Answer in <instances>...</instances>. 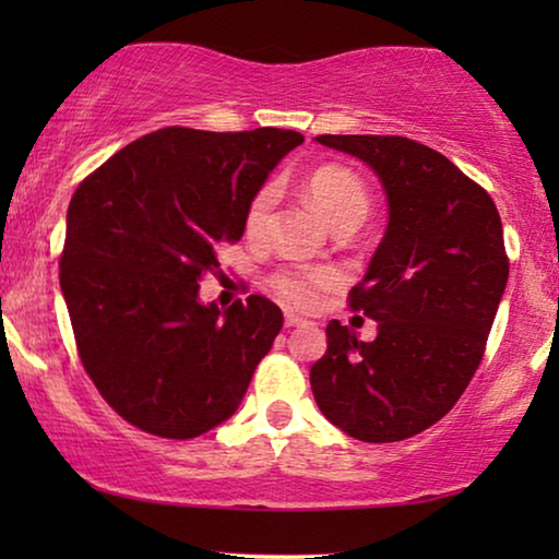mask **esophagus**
<instances>
[{
  "label": "esophagus",
  "mask_w": 559,
  "mask_h": 559,
  "mask_svg": "<svg viewBox=\"0 0 559 559\" xmlns=\"http://www.w3.org/2000/svg\"><path fill=\"white\" fill-rule=\"evenodd\" d=\"M305 323H308V320L297 318V316H293V312H287V316H285V328H297V325H305Z\"/></svg>",
  "instance_id": "1"
}]
</instances>
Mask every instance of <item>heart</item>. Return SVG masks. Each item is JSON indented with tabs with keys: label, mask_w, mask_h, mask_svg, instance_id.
Wrapping results in <instances>:
<instances>
[{
	"label": "heart",
	"mask_w": 559,
	"mask_h": 559,
	"mask_svg": "<svg viewBox=\"0 0 559 559\" xmlns=\"http://www.w3.org/2000/svg\"><path fill=\"white\" fill-rule=\"evenodd\" d=\"M310 201L333 228H358L369 216L371 198L364 180L343 165H323L312 170L305 180ZM277 203V186L266 182L251 195L243 213V231L249 239L262 236L266 218ZM272 289L289 308L308 310L318 297L338 285V272L331 266H285L272 274Z\"/></svg>",
	"instance_id": "heart-1"
}]
</instances>
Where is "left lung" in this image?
<instances>
[{
	"instance_id": "8db88e82",
	"label": "left lung",
	"mask_w": 559,
	"mask_h": 559,
	"mask_svg": "<svg viewBox=\"0 0 559 559\" xmlns=\"http://www.w3.org/2000/svg\"><path fill=\"white\" fill-rule=\"evenodd\" d=\"M379 175L389 224L350 308L377 320L358 341L331 320L310 369L323 415L350 438L396 442L455 407L476 373L509 280L491 195L445 155L407 136L320 134Z\"/></svg>"
}]
</instances>
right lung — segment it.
Listing matches in <instances>:
<instances>
[{"instance_id": "right-lung-1", "label": "right lung", "mask_w": 559, "mask_h": 559, "mask_svg": "<svg viewBox=\"0 0 559 559\" xmlns=\"http://www.w3.org/2000/svg\"><path fill=\"white\" fill-rule=\"evenodd\" d=\"M293 129L201 132L165 127L127 144L68 205L60 289L86 373L140 430L190 440L239 409L257 364L282 331L262 295L218 310L198 287Z\"/></svg>"}]
</instances>
